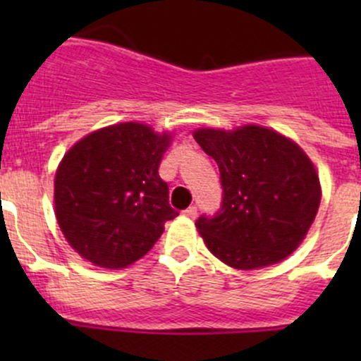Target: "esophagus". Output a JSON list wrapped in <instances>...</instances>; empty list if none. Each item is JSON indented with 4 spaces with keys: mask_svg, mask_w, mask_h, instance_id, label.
I'll return each instance as SVG.
<instances>
[{
    "mask_svg": "<svg viewBox=\"0 0 361 361\" xmlns=\"http://www.w3.org/2000/svg\"><path fill=\"white\" fill-rule=\"evenodd\" d=\"M183 214H185V216H188V218H195V216H197V206L187 207V209L183 211Z\"/></svg>",
    "mask_w": 361,
    "mask_h": 361,
    "instance_id": "1",
    "label": "esophagus"
}]
</instances>
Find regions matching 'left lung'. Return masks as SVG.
Masks as SVG:
<instances>
[{"mask_svg":"<svg viewBox=\"0 0 361 361\" xmlns=\"http://www.w3.org/2000/svg\"><path fill=\"white\" fill-rule=\"evenodd\" d=\"M199 147L216 160L224 188L213 216L195 227L211 253L235 269L281 262L302 243L319 207V178L293 141L271 129H199Z\"/></svg>","mask_w":361,"mask_h":361,"instance_id":"1","label":"left lung"}]
</instances>
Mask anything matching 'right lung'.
Wrapping results in <instances>:
<instances>
[{
	"label": "right lung",
	"mask_w": 361,
	"mask_h": 361,
	"mask_svg": "<svg viewBox=\"0 0 361 361\" xmlns=\"http://www.w3.org/2000/svg\"><path fill=\"white\" fill-rule=\"evenodd\" d=\"M169 134L136 122L104 127L64 155L56 174V216L64 238L99 267L134 264L178 216L159 166Z\"/></svg>",
	"instance_id": "right-lung-1"
}]
</instances>
